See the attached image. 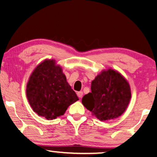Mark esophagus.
<instances>
[{"mask_svg": "<svg viewBox=\"0 0 157 157\" xmlns=\"http://www.w3.org/2000/svg\"><path fill=\"white\" fill-rule=\"evenodd\" d=\"M77 95H78V97L79 98H82V96H83V92H82V91H79V92L77 93Z\"/></svg>", "mask_w": 157, "mask_h": 157, "instance_id": "1", "label": "esophagus"}]
</instances>
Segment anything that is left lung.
<instances>
[{
  "label": "left lung",
  "instance_id": "left-lung-1",
  "mask_svg": "<svg viewBox=\"0 0 157 157\" xmlns=\"http://www.w3.org/2000/svg\"><path fill=\"white\" fill-rule=\"evenodd\" d=\"M91 93L85 95L82 102L101 121H108L123 114L131 98L126 79L117 71L108 69L91 82Z\"/></svg>",
  "mask_w": 157,
  "mask_h": 157
}]
</instances>
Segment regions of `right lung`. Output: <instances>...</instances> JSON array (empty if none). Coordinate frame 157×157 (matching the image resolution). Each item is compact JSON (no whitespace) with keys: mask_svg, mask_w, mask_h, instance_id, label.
Instances as JSON below:
<instances>
[{"mask_svg":"<svg viewBox=\"0 0 157 157\" xmlns=\"http://www.w3.org/2000/svg\"><path fill=\"white\" fill-rule=\"evenodd\" d=\"M27 97L31 108L47 119L64 115L71 104L78 100L55 60L46 59L37 67L27 85Z\"/></svg>","mask_w":157,"mask_h":157,"instance_id":"add662e5","label":"right lung"}]
</instances>
